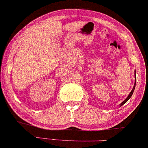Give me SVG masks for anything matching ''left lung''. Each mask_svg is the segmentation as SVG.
<instances>
[{
  "label": "left lung",
  "mask_w": 148,
  "mask_h": 148,
  "mask_svg": "<svg viewBox=\"0 0 148 148\" xmlns=\"http://www.w3.org/2000/svg\"><path fill=\"white\" fill-rule=\"evenodd\" d=\"M135 84H134V86H133V88H132V91H131V92H130V93L129 94V95H128V96H127V97L126 99H125V100H124L123 102H122L121 103V104H120V107H121V106H122V105H123L124 104H125V103H126L127 102V101L129 100L130 99V97H132V94H133V92H134V90H135V84H136V71H135Z\"/></svg>",
  "instance_id": "left-lung-1"
}]
</instances>
